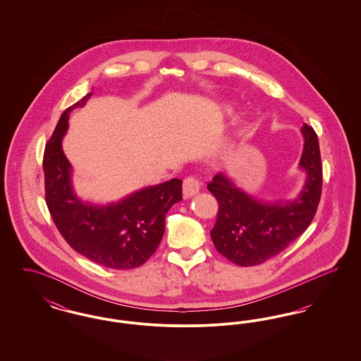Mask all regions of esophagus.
Masks as SVG:
<instances>
[{
  "instance_id": "obj_1",
  "label": "esophagus",
  "mask_w": 361,
  "mask_h": 361,
  "mask_svg": "<svg viewBox=\"0 0 361 361\" xmlns=\"http://www.w3.org/2000/svg\"><path fill=\"white\" fill-rule=\"evenodd\" d=\"M200 189V183L196 177L193 176H189L185 180H184V184H183V193H184V197L188 199L195 196Z\"/></svg>"
}]
</instances>
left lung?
Here are the masks:
<instances>
[{
	"label": "left lung",
	"instance_id": "left-lung-1",
	"mask_svg": "<svg viewBox=\"0 0 361 361\" xmlns=\"http://www.w3.org/2000/svg\"><path fill=\"white\" fill-rule=\"evenodd\" d=\"M305 139L299 168L306 183L293 200H258L226 174L218 173L207 185L219 211L211 238L216 250L240 267H255L275 257L306 231L322 192V165L318 137L303 124Z\"/></svg>",
	"mask_w": 361,
	"mask_h": 361
}]
</instances>
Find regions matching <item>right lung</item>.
<instances>
[{
	"label": "right lung",
	"mask_w": 361,
	"mask_h": 361,
	"mask_svg": "<svg viewBox=\"0 0 361 361\" xmlns=\"http://www.w3.org/2000/svg\"><path fill=\"white\" fill-rule=\"evenodd\" d=\"M92 94L87 93L62 114L46 145V203L54 224L75 252L105 268L133 269L154 255L168 211L183 200V181L172 178L105 206L81 200L73 188V168L62 140L69 128L70 112L84 106Z\"/></svg>",
	"instance_id": "right-lung-1"
}]
</instances>
